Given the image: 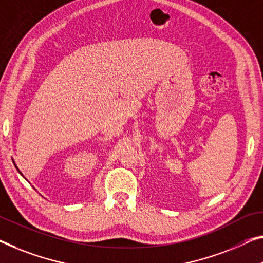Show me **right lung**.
Listing matches in <instances>:
<instances>
[{"mask_svg": "<svg viewBox=\"0 0 263 263\" xmlns=\"http://www.w3.org/2000/svg\"><path fill=\"white\" fill-rule=\"evenodd\" d=\"M15 167H16V164H15ZM16 169H17V171H18V168H17V167H16ZM18 173H20V174H21V172H20V171H18Z\"/></svg>", "mask_w": 263, "mask_h": 263, "instance_id": "right-lung-1", "label": "right lung"}]
</instances>
